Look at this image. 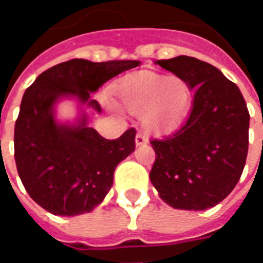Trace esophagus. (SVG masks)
Masks as SVG:
<instances>
[{"mask_svg":"<svg viewBox=\"0 0 263 263\" xmlns=\"http://www.w3.org/2000/svg\"><path fill=\"white\" fill-rule=\"evenodd\" d=\"M146 142H148V138H146V135L142 134V132H138L137 138H135V143H137V146L145 145Z\"/></svg>","mask_w":263,"mask_h":263,"instance_id":"1","label":"esophagus"}]
</instances>
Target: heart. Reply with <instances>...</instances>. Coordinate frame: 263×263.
Returning <instances> with one entry per match:
<instances>
[{
	"mask_svg": "<svg viewBox=\"0 0 263 263\" xmlns=\"http://www.w3.org/2000/svg\"><path fill=\"white\" fill-rule=\"evenodd\" d=\"M192 97L187 81L159 74L134 76L114 88L115 104L131 114H143V124L154 132H167L180 125Z\"/></svg>",
	"mask_w": 263,
	"mask_h": 263,
	"instance_id": "1",
	"label": "heart"
}]
</instances>
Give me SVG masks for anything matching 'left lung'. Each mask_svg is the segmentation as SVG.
<instances>
[{"instance_id": "left-lung-1", "label": "left lung", "mask_w": 263, "mask_h": 263, "mask_svg": "<svg viewBox=\"0 0 263 263\" xmlns=\"http://www.w3.org/2000/svg\"><path fill=\"white\" fill-rule=\"evenodd\" d=\"M186 80L192 111L176 132L151 141L156 159L151 182L173 209L207 210L237 186L248 155L249 112L237 84L190 56L155 62Z\"/></svg>"}]
</instances>
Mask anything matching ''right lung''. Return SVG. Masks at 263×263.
I'll list each match as a JSON object with an SVG mask.
<instances>
[{
  "mask_svg": "<svg viewBox=\"0 0 263 263\" xmlns=\"http://www.w3.org/2000/svg\"><path fill=\"white\" fill-rule=\"evenodd\" d=\"M139 65V60L73 59L43 71L26 88L15 122V163L25 190L42 209L71 217L103 203L117 165L135 151L137 131L131 128L118 139H105L88 125L83 108L101 112L91 92ZM65 98L81 107L73 124L55 120V104Z\"/></svg>",
  "mask_w": 263,
  "mask_h": 263,
  "instance_id": "add662e5",
  "label": "right lung"
}]
</instances>
